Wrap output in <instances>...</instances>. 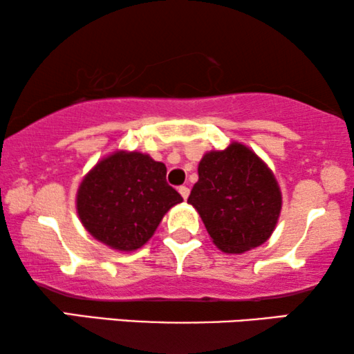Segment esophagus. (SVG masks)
I'll return each mask as SVG.
<instances>
[{
  "instance_id": "obj_1",
  "label": "esophagus",
  "mask_w": 354,
  "mask_h": 354,
  "mask_svg": "<svg viewBox=\"0 0 354 354\" xmlns=\"http://www.w3.org/2000/svg\"><path fill=\"white\" fill-rule=\"evenodd\" d=\"M178 193H180V195H182V198H183V200H187V198H188V195H190V188H188V187H185V185L178 187Z\"/></svg>"
}]
</instances>
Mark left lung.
<instances>
[{
  "label": "left lung",
  "mask_w": 354,
  "mask_h": 354,
  "mask_svg": "<svg viewBox=\"0 0 354 354\" xmlns=\"http://www.w3.org/2000/svg\"><path fill=\"white\" fill-rule=\"evenodd\" d=\"M188 205L198 211L222 253L241 254L274 234L282 192L274 172L253 149L232 142L225 149L203 154Z\"/></svg>",
  "instance_id": "obj_1"
}]
</instances>
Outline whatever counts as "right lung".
Here are the masks:
<instances>
[{
  "mask_svg": "<svg viewBox=\"0 0 354 354\" xmlns=\"http://www.w3.org/2000/svg\"><path fill=\"white\" fill-rule=\"evenodd\" d=\"M166 164L147 153L118 151L101 158L82 178L77 216L85 230L120 253L142 248L166 212L183 198L166 182Z\"/></svg>",
  "mask_w": 354,
  "mask_h": 354,
  "instance_id": "right-lung-1",
  "label": "right lung"
}]
</instances>
